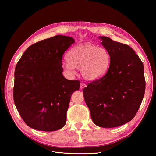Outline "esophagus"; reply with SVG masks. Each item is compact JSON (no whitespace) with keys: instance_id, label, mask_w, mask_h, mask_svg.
Masks as SVG:
<instances>
[{"instance_id":"esophagus-1","label":"esophagus","mask_w":156,"mask_h":156,"mask_svg":"<svg viewBox=\"0 0 156 156\" xmlns=\"http://www.w3.org/2000/svg\"><path fill=\"white\" fill-rule=\"evenodd\" d=\"M86 87H87V85L84 83H81V84H80V88L83 89L84 88H85Z\"/></svg>"}]
</instances>
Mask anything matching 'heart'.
<instances>
[{
	"instance_id": "heart-1",
	"label": "heart",
	"mask_w": 156,
	"mask_h": 156,
	"mask_svg": "<svg viewBox=\"0 0 156 156\" xmlns=\"http://www.w3.org/2000/svg\"><path fill=\"white\" fill-rule=\"evenodd\" d=\"M67 59L68 62L62 64L66 72L73 76L76 74L75 68L80 69L83 77L90 81L104 76L110 64L107 50L90 43L74 46L69 51Z\"/></svg>"
}]
</instances>
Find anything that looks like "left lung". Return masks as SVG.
I'll list each match as a JSON object with an SVG mask.
<instances>
[{
  "label": "left lung",
  "mask_w": 156,
  "mask_h": 156,
  "mask_svg": "<svg viewBox=\"0 0 156 156\" xmlns=\"http://www.w3.org/2000/svg\"><path fill=\"white\" fill-rule=\"evenodd\" d=\"M110 56L106 74L83 90L93 122L115 127L131 121L137 112L145 92L144 66L129 45L99 36Z\"/></svg>",
  "instance_id": "8db88e82"
}]
</instances>
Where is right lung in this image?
I'll return each instance as SVG.
<instances>
[{"instance_id":"1","label":"right lung","mask_w":156,"mask_h":156,"mask_svg":"<svg viewBox=\"0 0 156 156\" xmlns=\"http://www.w3.org/2000/svg\"><path fill=\"white\" fill-rule=\"evenodd\" d=\"M73 43L62 35L41 40L29 47L16 65L14 103L33 129L54 131L66 124L71 96L80 86L62 75V55Z\"/></svg>"}]
</instances>
